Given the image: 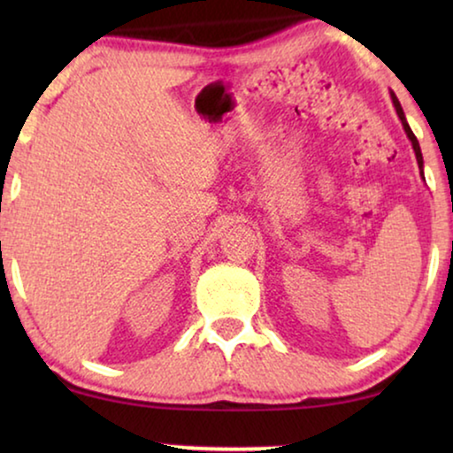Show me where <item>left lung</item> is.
Listing matches in <instances>:
<instances>
[{"label": "left lung", "instance_id": "left-lung-1", "mask_svg": "<svg viewBox=\"0 0 453 453\" xmlns=\"http://www.w3.org/2000/svg\"><path fill=\"white\" fill-rule=\"evenodd\" d=\"M392 98H394V104H395V111H398V117L402 119V126H404V132L408 134V138H411V142H412V148H414V154H417V160H418V165H420V169H423V154H420V146H418V140H417V135L412 134V129H411V126H408L406 123V117H404V111H402V107H400V103H398V98H395L394 95H392Z\"/></svg>", "mask_w": 453, "mask_h": 453}]
</instances>
